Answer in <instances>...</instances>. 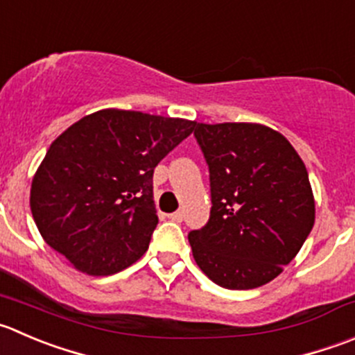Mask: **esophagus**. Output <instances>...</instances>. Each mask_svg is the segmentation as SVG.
Here are the masks:
<instances>
[{"mask_svg":"<svg viewBox=\"0 0 355 355\" xmlns=\"http://www.w3.org/2000/svg\"><path fill=\"white\" fill-rule=\"evenodd\" d=\"M168 218L173 220V222H182V220H184V213H182V211L170 213V215H168Z\"/></svg>","mask_w":355,"mask_h":355,"instance_id":"1","label":"esophagus"}]
</instances>
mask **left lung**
Masks as SVG:
<instances>
[{"label":"left lung","mask_w":355,"mask_h":355,"mask_svg":"<svg viewBox=\"0 0 355 355\" xmlns=\"http://www.w3.org/2000/svg\"><path fill=\"white\" fill-rule=\"evenodd\" d=\"M211 213L189 234L199 269L227 290L276 279L311 234L315 201L307 168L284 135L260 123H198Z\"/></svg>","instance_id":"left-lung-1"}]
</instances>
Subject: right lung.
Returning <instances> with one entry per match:
<instances>
[{"instance_id":"1","label":"right lung","mask_w":355,"mask_h":355,"mask_svg":"<svg viewBox=\"0 0 355 355\" xmlns=\"http://www.w3.org/2000/svg\"><path fill=\"white\" fill-rule=\"evenodd\" d=\"M196 121L102 109L51 142L31 184L41 237L88 276H111L147 251L157 225L153 173Z\"/></svg>"}]
</instances>
